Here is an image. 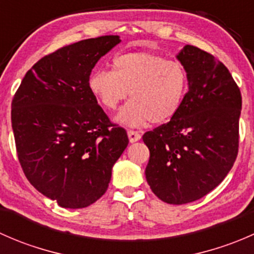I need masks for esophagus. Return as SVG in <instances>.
Returning <instances> with one entry per match:
<instances>
[{"instance_id": "esophagus-1", "label": "esophagus", "mask_w": 254, "mask_h": 254, "mask_svg": "<svg viewBox=\"0 0 254 254\" xmlns=\"http://www.w3.org/2000/svg\"><path fill=\"white\" fill-rule=\"evenodd\" d=\"M127 136H129V141L130 142H136L141 139V135H140L139 131H134V130H129L127 131Z\"/></svg>"}]
</instances>
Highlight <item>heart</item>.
Masks as SVG:
<instances>
[{"label": "heart", "mask_w": 254, "mask_h": 254, "mask_svg": "<svg viewBox=\"0 0 254 254\" xmlns=\"http://www.w3.org/2000/svg\"><path fill=\"white\" fill-rule=\"evenodd\" d=\"M188 86V72L181 63L145 51L119 54L113 59V71L99 68L88 79L89 91L109 111L130 93L132 101L117 117L129 127L170 122L181 109Z\"/></svg>", "instance_id": "obj_1"}]
</instances>
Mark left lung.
Returning a JSON list of instances; mask_svg holds the SVG:
<instances>
[{
  "label": "left lung",
  "mask_w": 254,
  "mask_h": 254,
  "mask_svg": "<svg viewBox=\"0 0 254 254\" xmlns=\"http://www.w3.org/2000/svg\"><path fill=\"white\" fill-rule=\"evenodd\" d=\"M189 86L178 113L143 134L150 150L146 181L168 204L191 203L216 188L238 152L242 97L226 66L201 49L186 45L176 55Z\"/></svg>",
  "instance_id": "1"
}]
</instances>
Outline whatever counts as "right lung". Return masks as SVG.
Here are the masks:
<instances>
[{
    "mask_svg": "<svg viewBox=\"0 0 254 254\" xmlns=\"http://www.w3.org/2000/svg\"><path fill=\"white\" fill-rule=\"evenodd\" d=\"M118 35L81 40L40 59L12 101V129L25 177L61 207L98 200L129 139L115 127L88 87L102 56Z\"/></svg>",
    "mask_w": 254,
    "mask_h": 254,
    "instance_id": "add662e5",
    "label": "right lung"
}]
</instances>
